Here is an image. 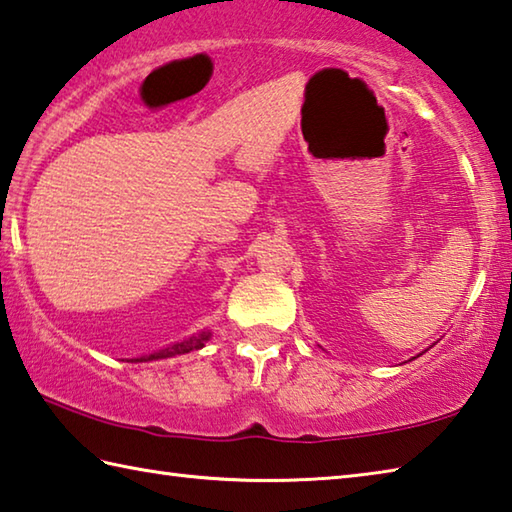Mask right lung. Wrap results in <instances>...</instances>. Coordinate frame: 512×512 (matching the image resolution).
I'll use <instances>...</instances> for the list:
<instances>
[{"instance_id": "1", "label": "right lung", "mask_w": 512, "mask_h": 512, "mask_svg": "<svg viewBox=\"0 0 512 512\" xmlns=\"http://www.w3.org/2000/svg\"><path fill=\"white\" fill-rule=\"evenodd\" d=\"M210 340V331H201L199 336H192V338H185L181 342H176V345L165 347L161 351H154L150 356H141V358H132V362H147V360H161V358H172V356H181V353H190L194 349H201L206 347V342Z\"/></svg>"}]
</instances>
